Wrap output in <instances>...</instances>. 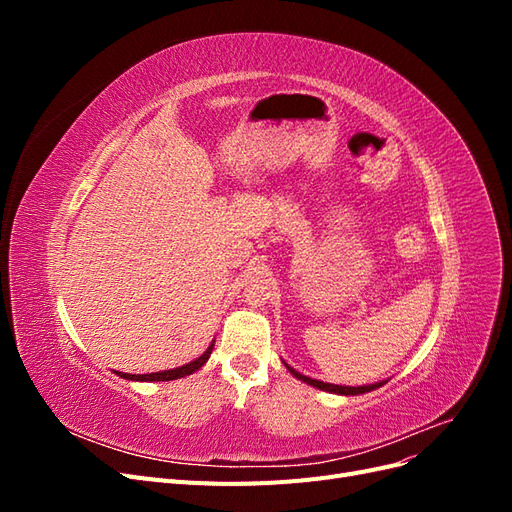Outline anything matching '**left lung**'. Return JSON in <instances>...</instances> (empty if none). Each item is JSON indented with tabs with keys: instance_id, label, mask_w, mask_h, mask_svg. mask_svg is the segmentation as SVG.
<instances>
[{
	"instance_id": "obj_1",
	"label": "left lung",
	"mask_w": 512,
	"mask_h": 512,
	"mask_svg": "<svg viewBox=\"0 0 512 512\" xmlns=\"http://www.w3.org/2000/svg\"><path fill=\"white\" fill-rule=\"evenodd\" d=\"M286 367H288L290 374L294 378H299L301 382L312 384V386H316V389H320V391H329V393H337V395H361V393H369V391H374V389H380V386L384 384V382H376V384H367V386H339V384H329V382H320V380H314V378H307V376L299 374L297 369H292L290 365H286Z\"/></svg>"
}]
</instances>
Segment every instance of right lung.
<instances>
[{"label":"right lung","instance_id":"1","mask_svg":"<svg viewBox=\"0 0 512 512\" xmlns=\"http://www.w3.org/2000/svg\"><path fill=\"white\" fill-rule=\"evenodd\" d=\"M211 352H213V344H211L203 354H200L196 361H192V363H188V365H183V367H177V369L156 371V374H121V371H115V374L121 376V378H126V380H136V382H166V380H177V378L190 376V374H194L196 369L203 367V365L209 361Z\"/></svg>","mask_w":512,"mask_h":512}]
</instances>
